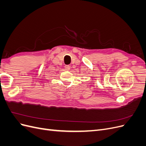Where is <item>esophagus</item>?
<instances>
[{
  "label": "esophagus",
  "mask_w": 146,
  "mask_h": 146,
  "mask_svg": "<svg viewBox=\"0 0 146 146\" xmlns=\"http://www.w3.org/2000/svg\"><path fill=\"white\" fill-rule=\"evenodd\" d=\"M70 66H69V65H66L65 66H64V68H65V69L66 70H70Z\"/></svg>",
  "instance_id": "34e87169"
}]
</instances>
